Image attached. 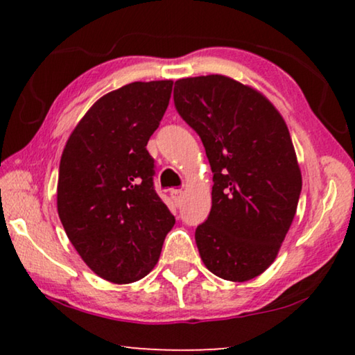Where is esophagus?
<instances>
[{
    "instance_id": "34e87169",
    "label": "esophagus",
    "mask_w": 355,
    "mask_h": 355,
    "mask_svg": "<svg viewBox=\"0 0 355 355\" xmlns=\"http://www.w3.org/2000/svg\"><path fill=\"white\" fill-rule=\"evenodd\" d=\"M171 196H172V199H173V202L178 203L182 202V197H183V191L182 189H171Z\"/></svg>"
}]
</instances>
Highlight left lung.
Wrapping results in <instances>:
<instances>
[{
  "mask_svg": "<svg viewBox=\"0 0 355 355\" xmlns=\"http://www.w3.org/2000/svg\"><path fill=\"white\" fill-rule=\"evenodd\" d=\"M180 116L200 136L213 172L211 211L196 244L208 271L248 282L271 266L297 209L302 175L282 114L224 75L175 81Z\"/></svg>",
  "mask_w": 355,
  "mask_h": 355,
  "instance_id": "8db88e82",
  "label": "left lung"
}]
</instances>
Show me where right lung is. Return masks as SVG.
Segmentation results:
<instances>
[{"label":"right lung","mask_w":355,"mask_h":355,"mask_svg":"<svg viewBox=\"0 0 355 355\" xmlns=\"http://www.w3.org/2000/svg\"><path fill=\"white\" fill-rule=\"evenodd\" d=\"M172 84L136 81L103 95L78 122L61 156L59 219L83 261L112 284L146 277L175 224L155 192L147 152Z\"/></svg>","instance_id":"obj_1"}]
</instances>
